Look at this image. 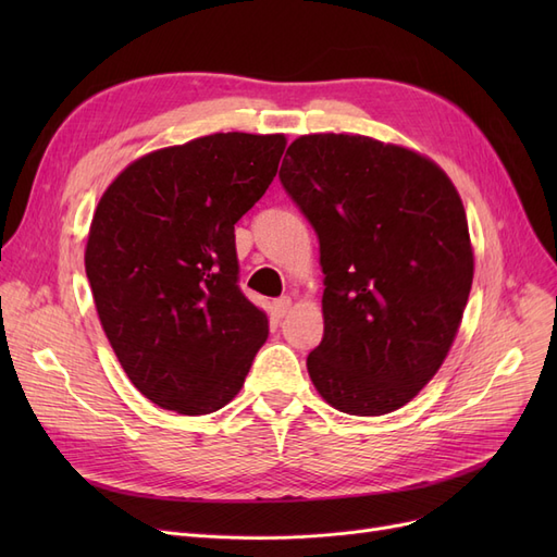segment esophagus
I'll return each mask as SVG.
<instances>
[{
    "instance_id": "esophagus-1",
    "label": "esophagus",
    "mask_w": 557,
    "mask_h": 557,
    "mask_svg": "<svg viewBox=\"0 0 557 557\" xmlns=\"http://www.w3.org/2000/svg\"><path fill=\"white\" fill-rule=\"evenodd\" d=\"M290 305H293L290 297H281V299H276V301H274V315L281 320L285 313L290 311Z\"/></svg>"
}]
</instances>
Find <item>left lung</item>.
<instances>
[{"label":"left lung","instance_id":"1","mask_svg":"<svg viewBox=\"0 0 557 557\" xmlns=\"http://www.w3.org/2000/svg\"><path fill=\"white\" fill-rule=\"evenodd\" d=\"M281 185L318 234L325 334L307 358L327 404L383 416L440 372L474 278L458 190L432 160L360 134H307Z\"/></svg>","mask_w":557,"mask_h":557}]
</instances>
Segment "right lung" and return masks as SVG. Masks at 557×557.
<instances>
[{"instance_id": "right-lung-1", "label": "right lung", "mask_w": 557, "mask_h": 557, "mask_svg": "<svg viewBox=\"0 0 557 557\" xmlns=\"http://www.w3.org/2000/svg\"><path fill=\"white\" fill-rule=\"evenodd\" d=\"M283 134H211L132 162L102 195L86 274L137 391L201 416L242 391L267 315L239 288L234 225L267 193Z\"/></svg>"}]
</instances>
